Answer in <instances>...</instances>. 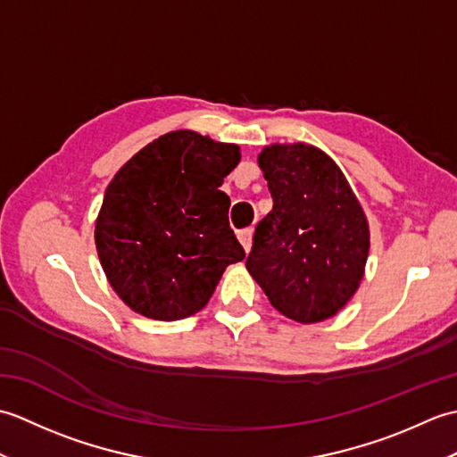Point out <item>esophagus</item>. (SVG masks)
Segmentation results:
<instances>
[{"instance_id":"obj_1","label":"esophagus","mask_w":457,"mask_h":457,"mask_svg":"<svg viewBox=\"0 0 457 457\" xmlns=\"http://www.w3.org/2000/svg\"><path fill=\"white\" fill-rule=\"evenodd\" d=\"M237 237H239V241H241V245H244L245 253H249L251 244H253V229H251V228H247V229H241L239 234H237Z\"/></svg>"}]
</instances>
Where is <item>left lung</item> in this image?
<instances>
[{
  "mask_svg": "<svg viewBox=\"0 0 457 457\" xmlns=\"http://www.w3.org/2000/svg\"><path fill=\"white\" fill-rule=\"evenodd\" d=\"M257 162L273 196L245 261L280 314L300 324L336 316L357 293L369 221L345 174L308 143H273Z\"/></svg>",
  "mask_w": 457,
  "mask_h": 457,
  "instance_id": "1",
  "label": "left lung"
}]
</instances>
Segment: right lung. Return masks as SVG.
I'll return each mask as SVG.
<instances>
[{"instance_id":"right-lung-1","label":"right lung","mask_w":457,"mask_h":457,"mask_svg":"<svg viewBox=\"0 0 457 457\" xmlns=\"http://www.w3.org/2000/svg\"><path fill=\"white\" fill-rule=\"evenodd\" d=\"M239 161L237 145L179 129L115 172L94 239L105 277L133 312L162 322L196 314L226 267L245 257L220 190Z\"/></svg>"}]
</instances>
